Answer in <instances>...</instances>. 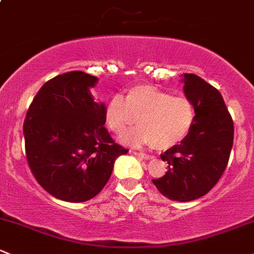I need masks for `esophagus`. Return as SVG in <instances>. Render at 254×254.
Returning <instances> with one entry per match:
<instances>
[{
	"label": "esophagus",
	"instance_id": "esophagus-1",
	"mask_svg": "<svg viewBox=\"0 0 254 254\" xmlns=\"http://www.w3.org/2000/svg\"><path fill=\"white\" fill-rule=\"evenodd\" d=\"M133 154H134L135 156L140 157V159H144V160H150V159H152V156H150V155H146V154H143V152L133 151Z\"/></svg>",
	"mask_w": 254,
	"mask_h": 254
}]
</instances>
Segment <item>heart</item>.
I'll use <instances>...</instances> for the list:
<instances>
[{
    "label": "heart",
    "instance_id": "obj_1",
    "mask_svg": "<svg viewBox=\"0 0 254 254\" xmlns=\"http://www.w3.org/2000/svg\"><path fill=\"white\" fill-rule=\"evenodd\" d=\"M104 117L116 135H124L137 120L139 127L127 135L128 143L167 150L188 137L195 121V109L188 98L150 84H138L128 89L125 100L120 95L111 97L105 104Z\"/></svg>",
    "mask_w": 254,
    "mask_h": 254
}]
</instances>
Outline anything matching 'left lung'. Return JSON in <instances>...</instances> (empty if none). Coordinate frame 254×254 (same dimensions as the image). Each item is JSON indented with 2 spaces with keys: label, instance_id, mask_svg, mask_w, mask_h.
I'll return each instance as SVG.
<instances>
[{
  "label": "left lung",
  "instance_id": "obj_1",
  "mask_svg": "<svg viewBox=\"0 0 254 254\" xmlns=\"http://www.w3.org/2000/svg\"><path fill=\"white\" fill-rule=\"evenodd\" d=\"M182 82L195 121L184 140L161 155L168 171L152 183L170 200L187 202L206 195L222 177L233 148L234 124L218 89L193 73H184Z\"/></svg>",
  "mask_w": 254,
  "mask_h": 254
}]
</instances>
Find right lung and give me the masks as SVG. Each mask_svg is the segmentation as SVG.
Instances as JSON below:
<instances>
[{"instance_id": "add662e5", "label": "right lung", "mask_w": 254, "mask_h": 254, "mask_svg": "<svg viewBox=\"0 0 254 254\" xmlns=\"http://www.w3.org/2000/svg\"><path fill=\"white\" fill-rule=\"evenodd\" d=\"M97 82L83 71L56 76L41 87L24 121L30 170L46 191L67 202L98 195L117 157L128 152L104 127L105 104L91 93Z\"/></svg>"}]
</instances>
